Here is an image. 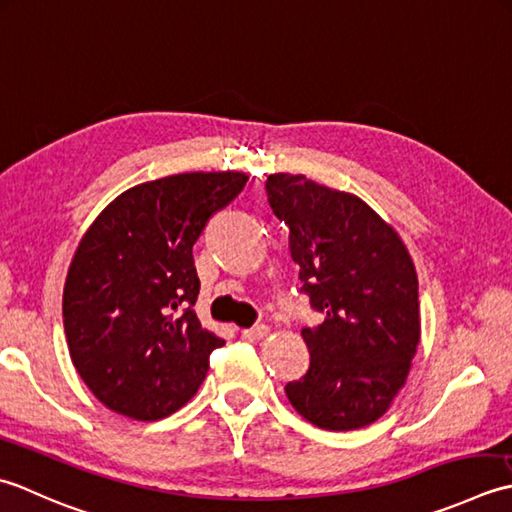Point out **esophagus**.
Returning a JSON list of instances; mask_svg holds the SVG:
<instances>
[{
  "label": "esophagus",
  "instance_id": "34e87169",
  "mask_svg": "<svg viewBox=\"0 0 512 512\" xmlns=\"http://www.w3.org/2000/svg\"><path fill=\"white\" fill-rule=\"evenodd\" d=\"M267 333H269V329L265 325H254V327H249V329H243L241 336L245 340H249V342H256V340H263Z\"/></svg>",
  "mask_w": 512,
  "mask_h": 512
}]
</instances>
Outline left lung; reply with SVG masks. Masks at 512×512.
Wrapping results in <instances>:
<instances>
[{
	"instance_id": "1",
	"label": "left lung",
	"mask_w": 512,
	"mask_h": 512,
	"mask_svg": "<svg viewBox=\"0 0 512 512\" xmlns=\"http://www.w3.org/2000/svg\"><path fill=\"white\" fill-rule=\"evenodd\" d=\"M265 190L289 227L300 291L325 314L302 327L309 371L287 384V398L320 429H360L389 409L420 342L413 260L358 196L287 172L269 174Z\"/></svg>"
}]
</instances>
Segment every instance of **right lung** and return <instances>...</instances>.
Segmentation results:
<instances>
[{"label": "right lung", "mask_w": 512, "mask_h": 512, "mask_svg": "<svg viewBox=\"0 0 512 512\" xmlns=\"http://www.w3.org/2000/svg\"><path fill=\"white\" fill-rule=\"evenodd\" d=\"M245 183L241 172H190L137 185L81 238L64 287V331L81 380L108 409L161 420L203 384L225 340L196 318L192 247Z\"/></svg>", "instance_id": "obj_1"}]
</instances>
